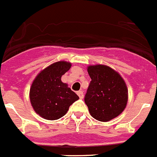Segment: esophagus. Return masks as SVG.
I'll use <instances>...</instances> for the list:
<instances>
[{
	"mask_svg": "<svg viewBox=\"0 0 157 157\" xmlns=\"http://www.w3.org/2000/svg\"><path fill=\"white\" fill-rule=\"evenodd\" d=\"M77 94H78V97H79L80 99H82L83 97H84V95H83V92H82V90L78 91V92H77Z\"/></svg>",
	"mask_w": 157,
	"mask_h": 157,
	"instance_id": "1",
	"label": "esophagus"
}]
</instances>
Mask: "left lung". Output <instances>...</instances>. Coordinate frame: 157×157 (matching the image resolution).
Listing matches in <instances>:
<instances>
[{
	"instance_id": "1",
	"label": "left lung",
	"mask_w": 157,
	"mask_h": 157,
	"mask_svg": "<svg viewBox=\"0 0 157 157\" xmlns=\"http://www.w3.org/2000/svg\"><path fill=\"white\" fill-rule=\"evenodd\" d=\"M91 82L85 96L90 114L95 120L108 122L120 116L128 101V90L122 76L110 67L90 65Z\"/></svg>"
}]
</instances>
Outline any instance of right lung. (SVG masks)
Wrapping results in <instances>:
<instances>
[{
  "label": "right lung",
  "instance_id": "right-lung-1",
  "mask_svg": "<svg viewBox=\"0 0 157 157\" xmlns=\"http://www.w3.org/2000/svg\"><path fill=\"white\" fill-rule=\"evenodd\" d=\"M71 67L61 60L41 70L30 89V101L34 112L43 119L56 120L63 117L78 96L61 81V77Z\"/></svg>",
  "mask_w": 157,
  "mask_h": 157
}]
</instances>
